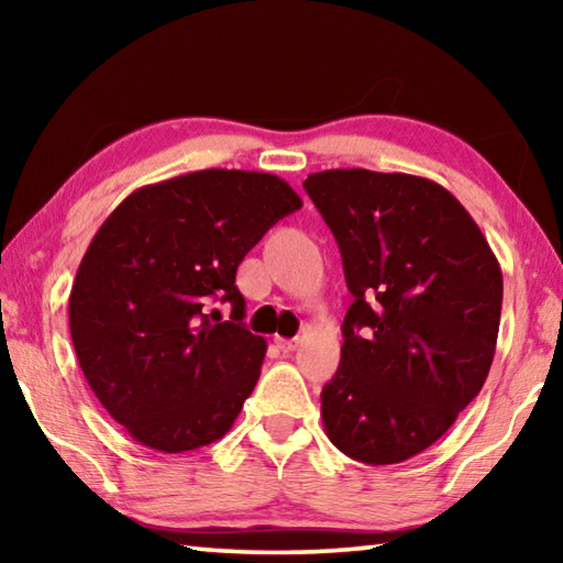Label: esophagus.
<instances>
[{"mask_svg":"<svg viewBox=\"0 0 563 563\" xmlns=\"http://www.w3.org/2000/svg\"><path fill=\"white\" fill-rule=\"evenodd\" d=\"M275 345H278L285 355H288V352H292L295 347H298V340H285V338H275Z\"/></svg>","mask_w":563,"mask_h":563,"instance_id":"34e87169","label":"esophagus"}]
</instances>
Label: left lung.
<instances>
[{
	"label": "left lung",
	"mask_w": 563,
	"mask_h": 563,
	"mask_svg": "<svg viewBox=\"0 0 563 563\" xmlns=\"http://www.w3.org/2000/svg\"><path fill=\"white\" fill-rule=\"evenodd\" d=\"M302 186L355 298L320 395L322 424L352 460L405 462L479 395L497 350L501 268L474 218L430 178L332 168Z\"/></svg>",
	"instance_id": "8db88e82"
}]
</instances>
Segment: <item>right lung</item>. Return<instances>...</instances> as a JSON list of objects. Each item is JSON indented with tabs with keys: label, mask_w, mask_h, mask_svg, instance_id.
<instances>
[{
	"label": "right lung",
	"mask_w": 563,
	"mask_h": 563,
	"mask_svg": "<svg viewBox=\"0 0 563 563\" xmlns=\"http://www.w3.org/2000/svg\"><path fill=\"white\" fill-rule=\"evenodd\" d=\"M300 206L278 176L208 168L133 190L101 223L69 328L89 387L133 440L178 454L231 430L268 347L245 328L235 271Z\"/></svg>",
	"instance_id": "1"
}]
</instances>
